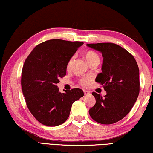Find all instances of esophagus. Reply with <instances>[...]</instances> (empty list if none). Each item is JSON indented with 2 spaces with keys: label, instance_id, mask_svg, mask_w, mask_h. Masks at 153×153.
Masks as SVG:
<instances>
[{
  "label": "esophagus",
  "instance_id": "1",
  "mask_svg": "<svg viewBox=\"0 0 153 153\" xmlns=\"http://www.w3.org/2000/svg\"><path fill=\"white\" fill-rule=\"evenodd\" d=\"M84 94H85V95H89L90 93L88 91H87V90H85L84 91Z\"/></svg>",
  "mask_w": 153,
  "mask_h": 153
}]
</instances>
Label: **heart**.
<instances>
[{
	"instance_id": "obj_1",
	"label": "heart",
	"mask_w": 153,
	"mask_h": 153,
	"mask_svg": "<svg viewBox=\"0 0 153 153\" xmlns=\"http://www.w3.org/2000/svg\"><path fill=\"white\" fill-rule=\"evenodd\" d=\"M85 57L86 58V59H87V61L88 62V63H89L90 65L94 63H96V62H98L99 63V61H100V57H99L98 55L96 53L94 52V51H87V52L85 53ZM73 60H74V57L71 58L69 61H68V65H67L68 67H69L71 64H72ZM90 80H91V77H85V78L82 79L80 80V83L82 85L85 86L88 85V83L89 82Z\"/></svg>"
}]
</instances>
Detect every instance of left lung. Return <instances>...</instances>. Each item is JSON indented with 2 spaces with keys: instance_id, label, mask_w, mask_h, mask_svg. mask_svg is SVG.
Segmentation results:
<instances>
[{
  "instance_id": "obj_1",
  "label": "left lung",
  "mask_w": 153,
  "mask_h": 153,
  "mask_svg": "<svg viewBox=\"0 0 153 153\" xmlns=\"http://www.w3.org/2000/svg\"><path fill=\"white\" fill-rule=\"evenodd\" d=\"M103 56L102 72L96 82L102 85L104 97L93 92L96 104L90 117L101 124H112L126 117L134 106L139 94V71L134 57L126 49L112 43L87 44Z\"/></svg>"
}]
</instances>
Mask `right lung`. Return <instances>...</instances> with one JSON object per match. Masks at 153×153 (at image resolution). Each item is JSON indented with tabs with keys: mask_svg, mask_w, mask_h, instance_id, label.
I'll return each mask as SVG.
<instances>
[{
	"mask_svg": "<svg viewBox=\"0 0 153 153\" xmlns=\"http://www.w3.org/2000/svg\"><path fill=\"white\" fill-rule=\"evenodd\" d=\"M81 42L51 39L39 44L23 64L21 87L27 108L41 123L57 126L69 117L75 101L84 96L80 89L61 93L57 84L66 74L68 62Z\"/></svg>",
	"mask_w": 153,
	"mask_h": 153,
	"instance_id": "right-lung-1",
	"label": "right lung"
}]
</instances>
